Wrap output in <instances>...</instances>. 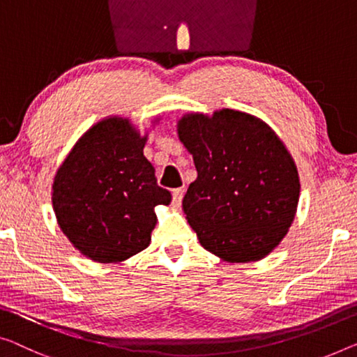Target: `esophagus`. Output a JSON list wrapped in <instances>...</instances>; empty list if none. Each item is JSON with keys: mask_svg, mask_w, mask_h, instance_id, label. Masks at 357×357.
<instances>
[{"mask_svg": "<svg viewBox=\"0 0 357 357\" xmlns=\"http://www.w3.org/2000/svg\"><path fill=\"white\" fill-rule=\"evenodd\" d=\"M183 195H184V189L183 188H178L173 190V204L179 206L181 205V200H183Z\"/></svg>", "mask_w": 357, "mask_h": 357, "instance_id": "obj_1", "label": "esophagus"}]
</instances>
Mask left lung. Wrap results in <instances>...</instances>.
Masks as SVG:
<instances>
[{"instance_id": "obj_1", "label": "left lung", "mask_w": 357, "mask_h": 357, "mask_svg": "<svg viewBox=\"0 0 357 357\" xmlns=\"http://www.w3.org/2000/svg\"><path fill=\"white\" fill-rule=\"evenodd\" d=\"M178 136L197 168L183 210L200 245L229 263L269 255L294 222L300 197L284 142L263 120L232 109L184 115Z\"/></svg>"}]
</instances>
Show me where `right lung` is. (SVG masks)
Returning <instances> with one entry per match:
<instances>
[{"label": "right lung", "instance_id": "add662e5", "mask_svg": "<svg viewBox=\"0 0 357 357\" xmlns=\"http://www.w3.org/2000/svg\"><path fill=\"white\" fill-rule=\"evenodd\" d=\"M147 136L121 116L84 132L57 169L52 206L62 232L84 257L120 263L151 243L153 208L172 202L144 157Z\"/></svg>", "mask_w": 357, "mask_h": 357}]
</instances>
